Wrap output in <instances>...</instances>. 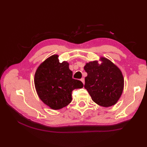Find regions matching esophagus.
Returning a JSON list of instances; mask_svg holds the SVG:
<instances>
[{"label":"esophagus","instance_id":"obj_1","mask_svg":"<svg viewBox=\"0 0 147 147\" xmlns=\"http://www.w3.org/2000/svg\"><path fill=\"white\" fill-rule=\"evenodd\" d=\"M81 81L82 82V83H83V84H84V78H82V79H81Z\"/></svg>","mask_w":147,"mask_h":147}]
</instances>
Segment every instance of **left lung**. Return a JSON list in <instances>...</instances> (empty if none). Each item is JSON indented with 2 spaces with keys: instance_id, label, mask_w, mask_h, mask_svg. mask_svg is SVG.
<instances>
[{
  "instance_id": "obj_1",
  "label": "left lung",
  "mask_w": 147,
  "mask_h": 147,
  "mask_svg": "<svg viewBox=\"0 0 147 147\" xmlns=\"http://www.w3.org/2000/svg\"><path fill=\"white\" fill-rule=\"evenodd\" d=\"M86 63L84 69L88 74L84 88L95 103L104 107L114 105L121 97L124 88L121 71L112 61L101 57Z\"/></svg>"
}]
</instances>
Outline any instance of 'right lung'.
<instances>
[{
	"label": "right lung",
	"instance_id": "right-lung-1",
	"mask_svg": "<svg viewBox=\"0 0 147 147\" xmlns=\"http://www.w3.org/2000/svg\"><path fill=\"white\" fill-rule=\"evenodd\" d=\"M67 61L59 63L58 55L49 57L35 72L34 84L39 98L53 110H59L72 101V92L83 87V83L72 78Z\"/></svg>",
	"mask_w": 147,
	"mask_h": 147
}]
</instances>
